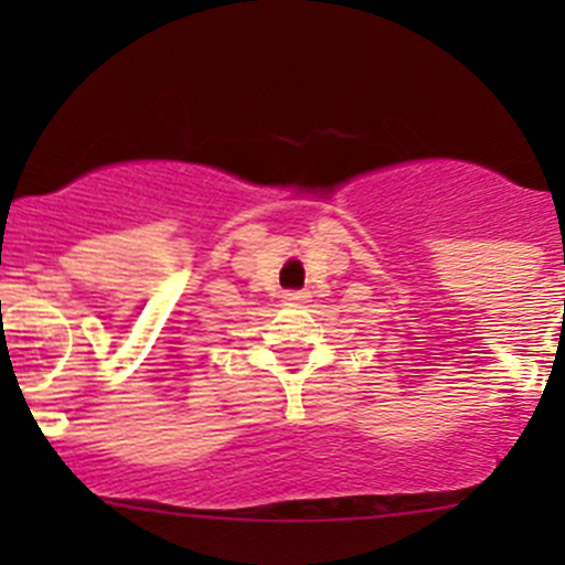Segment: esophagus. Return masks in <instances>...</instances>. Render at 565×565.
Wrapping results in <instances>:
<instances>
[{"mask_svg":"<svg viewBox=\"0 0 565 565\" xmlns=\"http://www.w3.org/2000/svg\"><path fill=\"white\" fill-rule=\"evenodd\" d=\"M284 300H287L289 306H300L309 300V292H303V289H289V292H284Z\"/></svg>","mask_w":565,"mask_h":565,"instance_id":"34e87169","label":"esophagus"}]
</instances>
